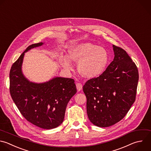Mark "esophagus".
I'll return each instance as SVG.
<instances>
[{
	"label": "esophagus",
	"instance_id": "esophagus-1",
	"mask_svg": "<svg viewBox=\"0 0 151 151\" xmlns=\"http://www.w3.org/2000/svg\"><path fill=\"white\" fill-rule=\"evenodd\" d=\"M76 87H77V89L78 91H80L83 89V86L81 83H77L76 84Z\"/></svg>",
	"mask_w": 151,
	"mask_h": 151
}]
</instances>
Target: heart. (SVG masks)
<instances>
[{"instance_id": "b5f03b06", "label": "heart", "mask_w": 151, "mask_h": 151, "mask_svg": "<svg viewBox=\"0 0 151 151\" xmlns=\"http://www.w3.org/2000/svg\"><path fill=\"white\" fill-rule=\"evenodd\" d=\"M62 66L67 71L73 70L72 61L78 63V70L87 78H93L101 75L109 62V54L104 47L91 42L74 44L70 46L68 56L64 55Z\"/></svg>"}]
</instances>
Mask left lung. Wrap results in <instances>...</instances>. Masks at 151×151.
Segmentation results:
<instances>
[{"instance_id": "left-lung-1", "label": "left lung", "mask_w": 151, "mask_h": 151, "mask_svg": "<svg viewBox=\"0 0 151 151\" xmlns=\"http://www.w3.org/2000/svg\"><path fill=\"white\" fill-rule=\"evenodd\" d=\"M114 59L99 77L88 80L83 87L87 98L90 121L106 127L121 120L134 102L138 70L127 52L113 45Z\"/></svg>"}]
</instances>
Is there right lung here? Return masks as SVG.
I'll list each match as a JSON object with an SVG mask.
<instances>
[{"mask_svg": "<svg viewBox=\"0 0 151 151\" xmlns=\"http://www.w3.org/2000/svg\"><path fill=\"white\" fill-rule=\"evenodd\" d=\"M44 42L29 46L12 65L10 74L11 97L22 116L33 124L45 129L60 126L64 119L66 107L77 93L72 78L55 77L48 81H30L22 72L25 54Z\"/></svg>", "mask_w": 151, "mask_h": 151, "instance_id": "obj_1", "label": "right lung"}]
</instances>
